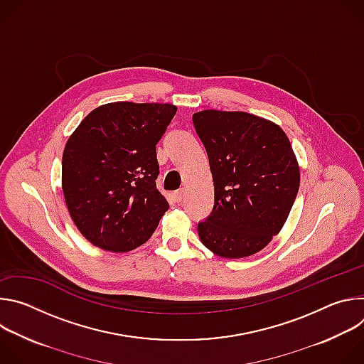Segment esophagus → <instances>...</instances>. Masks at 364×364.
Here are the masks:
<instances>
[{
	"label": "esophagus",
	"mask_w": 364,
	"mask_h": 364,
	"mask_svg": "<svg viewBox=\"0 0 364 364\" xmlns=\"http://www.w3.org/2000/svg\"><path fill=\"white\" fill-rule=\"evenodd\" d=\"M173 197H174V200H176L177 203L183 201V198H184V190H178V191L173 193Z\"/></svg>",
	"instance_id": "34e87169"
}]
</instances>
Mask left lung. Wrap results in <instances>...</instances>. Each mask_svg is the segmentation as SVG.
Wrapping results in <instances>:
<instances>
[{
	"label": "left lung",
	"instance_id": "left-lung-1",
	"mask_svg": "<svg viewBox=\"0 0 364 364\" xmlns=\"http://www.w3.org/2000/svg\"><path fill=\"white\" fill-rule=\"evenodd\" d=\"M193 122L215 186L200 240L220 257L255 255L281 232L299 188L291 142L278 124L242 111L204 109Z\"/></svg>",
	"mask_w": 364,
	"mask_h": 364
}]
</instances>
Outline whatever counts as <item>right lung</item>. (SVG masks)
Instances as JSON below:
<instances>
[{
    "label": "right lung",
    "instance_id": "obj_1",
    "mask_svg": "<svg viewBox=\"0 0 364 364\" xmlns=\"http://www.w3.org/2000/svg\"><path fill=\"white\" fill-rule=\"evenodd\" d=\"M177 107L111 102L69 136L62 188L70 218L92 245L115 253L145 243L168 210L159 191L157 149Z\"/></svg>",
    "mask_w": 364,
    "mask_h": 364
}]
</instances>
